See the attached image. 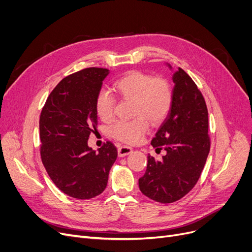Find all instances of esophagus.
Masks as SVG:
<instances>
[{
    "instance_id": "obj_1",
    "label": "esophagus",
    "mask_w": 252,
    "mask_h": 252,
    "mask_svg": "<svg viewBox=\"0 0 252 252\" xmlns=\"http://www.w3.org/2000/svg\"><path fill=\"white\" fill-rule=\"evenodd\" d=\"M131 152H132V149L130 148V147H127V146H120L118 148V154H119L120 157L127 156Z\"/></svg>"
}]
</instances>
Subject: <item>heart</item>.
<instances>
[{
	"mask_svg": "<svg viewBox=\"0 0 252 252\" xmlns=\"http://www.w3.org/2000/svg\"><path fill=\"white\" fill-rule=\"evenodd\" d=\"M114 90L125 100H133L130 121H118L109 127V135L124 144L134 145L142 140L149 129V121L154 125L162 123L168 116L174 101L173 88L161 76L131 70L114 82ZM116 98L106 90H101L95 100V109L103 122L115 117Z\"/></svg>",
	"mask_w": 252,
	"mask_h": 252,
	"instance_id": "obj_1",
	"label": "heart"
}]
</instances>
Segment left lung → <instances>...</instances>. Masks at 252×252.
<instances>
[{"mask_svg": "<svg viewBox=\"0 0 252 252\" xmlns=\"http://www.w3.org/2000/svg\"><path fill=\"white\" fill-rule=\"evenodd\" d=\"M173 80L172 109L151 142L156 152L164 150L165 155L161 160L148 155L146 173L138 180L140 191L162 204L177 202L195 186L211 145L202 92L182 68Z\"/></svg>", "mask_w": 252, "mask_h": 252, "instance_id": "8db88e82", "label": "left lung"}]
</instances>
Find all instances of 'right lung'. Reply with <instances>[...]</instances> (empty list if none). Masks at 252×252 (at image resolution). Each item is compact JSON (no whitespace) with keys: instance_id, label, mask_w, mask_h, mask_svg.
Here are the masks:
<instances>
[{"instance_id":"add662e5","label":"right lung","mask_w":252,"mask_h":252,"mask_svg":"<svg viewBox=\"0 0 252 252\" xmlns=\"http://www.w3.org/2000/svg\"><path fill=\"white\" fill-rule=\"evenodd\" d=\"M108 72L91 67L66 76L49 94L40 115L42 163L55 185L74 198L102 193L118 156L110 142L98 152L88 146L97 128L95 100Z\"/></svg>"}]
</instances>
